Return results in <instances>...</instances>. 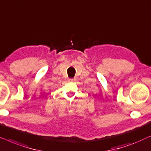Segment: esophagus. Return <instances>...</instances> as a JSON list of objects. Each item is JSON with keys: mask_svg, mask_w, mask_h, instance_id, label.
<instances>
[{"mask_svg": "<svg viewBox=\"0 0 151 151\" xmlns=\"http://www.w3.org/2000/svg\"><path fill=\"white\" fill-rule=\"evenodd\" d=\"M68 81L69 82H73L74 81H75V79H74V78H68Z\"/></svg>", "mask_w": 151, "mask_h": 151, "instance_id": "obj_1", "label": "esophagus"}]
</instances>
